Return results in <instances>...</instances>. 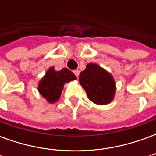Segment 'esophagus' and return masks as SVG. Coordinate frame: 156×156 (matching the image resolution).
<instances>
[{
  "mask_svg": "<svg viewBox=\"0 0 156 156\" xmlns=\"http://www.w3.org/2000/svg\"><path fill=\"white\" fill-rule=\"evenodd\" d=\"M73 73H74V74L76 75V77H78V75H79V73H80V72H79V70H78V69H76V70L73 71Z\"/></svg>",
  "mask_w": 156,
  "mask_h": 156,
  "instance_id": "esophagus-1",
  "label": "esophagus"
}]
</instances>
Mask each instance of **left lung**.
Returning <instances> with one entry per match:
<instances>
[{"instance_id":"obj_1","label":"left lung","mask_w":156,"mask_h":156,"mask_svg":"<svg viewBox=\"0 0 156 156\" xmlns=\"http://www.w3.org/2000/svg\"><path fill=\"white\" fill-rule=\"evenodd\" d=\"M79 82L88 98L97 105H107L115 96V83L112 75L96 63H88L79 74Z\"/></svg>"}]
</instances>
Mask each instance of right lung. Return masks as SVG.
I'll list each match as a JSON object with an SVG mask.
<instances>
[{
    "mask_svg": "<svg viewBox=\"0 0 156 156\" xmlns=\"http://www.w3.org/2000/svg\"><path fill=\"white\" fill-rule=\"evenodd\" d=\"M75 74L68 68L56 71L50 68L38 84V91L49 103L58 101L66 83L76 79Z\"/></svg>",
    "mask_w": 156,
    "mask_h": 156,
    "instance_id": "1",
    "label": "right lung"
}]
</instances>
